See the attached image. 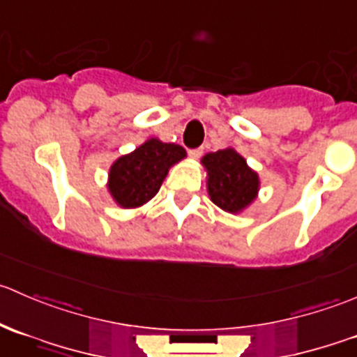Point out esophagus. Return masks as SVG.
I'll return each mask as SVG.
<instances>
[{
	"mask_svg": "<svg viewBox=\"0 0 357 357\" xmlns=\"http://www.w3.org/2000/svg\"><path fill=\"white\" fill-rule=\"evenodd\" d=\"M202 153H204V149H202V146H197V149L188 150V155L192 158H200Z\"/></svg>",
	"mask_w": 357,
	"mask_h": 357,
	"instance_id": "1",
	"label": "esophagus"
}]
</instances>
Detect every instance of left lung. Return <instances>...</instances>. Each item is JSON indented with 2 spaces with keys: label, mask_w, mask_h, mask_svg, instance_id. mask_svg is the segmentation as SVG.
<instances>
[{
  "label": "left lung",
  "mask_w": 357,
  "mask_h": 357,
  "mask_svg": "<svg viewBox=\"0 0 357 357\" xmlns=\"http://www.w3.org/2000/svg\"><path fill=\"white\" fill-rule=\"evenodd\" d=\"M207 169V188L211 200L226 212H240L255 199L259 178L245 158L233 149L218 150L202 158Z\"/></svg>",
  "instance_id": "obj_1"
}]
</instances>
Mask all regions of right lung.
Returning <instances> with one entry per match:
<instances>
[{
	"instance_id": "1",
	"label": "right lung",
	"mask_w": 357,
	"mask_h": 357,
	"mask_svg": "<svg viewBox=\"0 0 357 357\" xmlns=\"http://www.w3.org/2000/svg\"><path fill=\"white\" fill-rule=\"evenodd\" d=\"M185 155L183 146L149 139L112 165L109 181L112 197L126 208L139 207L155 197L169 167Z\"/></svg>"
}]
</instances>
